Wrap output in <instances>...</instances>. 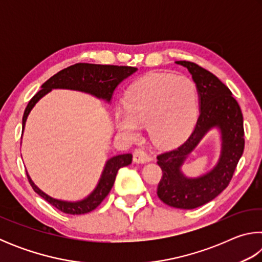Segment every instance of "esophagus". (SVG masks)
<instances>
[{"label": "esophagus", "instance_id": "obj_1", "mask_svg": "<svg viewBox=\"0 0 262 262\" xmlns=\"http://www.w3.org/2000/svg\"><path fill=\"white\" fill-rule=\"evenodd\" d=\"M133 156H134V162L136 163H149L150 161H152L154 156L151 154H149L148 151H145L144 149H135L134 152H133Z\"/></svg>", "mask_w": 262, "mask_h": 262}]
</instances>
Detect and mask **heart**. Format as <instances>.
<instances>
[{
  "label": "heart",
  "instance_id": "obj_1",
  "mask_svg": "<svg viewBox=\"0 0 262 262\" xmlns=\"http://www.w3.org/2000/svg\"><path fill=\"white\" fill-rule=\"evenodd\" d=\"M196 88L192 79L166 73H150L135 81L125 94L126 111L115 113L119 130L139 134V125L148 126L158 145L178 143L192 128L196 115Z\"/></svg>",
  "mask_w": 262,
  "mask_h": 262
}]
</instances>
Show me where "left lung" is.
<instances>
[{"label":"left lung","mask_w":262,"mask_h":262,"mask_svg":"<svg viewBox=\"0 0 262 262\" xmlns=\"http://www.w3.org/2000/svg\"><path fill=\"white\" fill-rule=\"evenodd\" d=\"M176 63L187 68L196 83L200 114L192 134L183 144L157 156V164L162 168L157 195L167 206L194 209L214 200L231 181L245 147L243 113L232 92L214 74L194 62L177 61ZM212 126H219L222 133V155L219 164L211 172L200 179H185L180 172V166Z\"/></svg>","instance_id":"8db88e82"}]
</instances>
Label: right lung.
Listing matches in <instances>:
<instances>
[{
    "mask_svg": "<svg viewBox=\"0 0 262 262\" xmlns=\"http://www.w3.org/2000/svg\"><path fill=\"white\" fill-rule=\"evenodd\" d=\"M137 68L128 67V66H110V64H94V63H76L70 66L61 72L55 74L50 79L42 84L41 90L35 94L32 99L29 101L28 106L24 111L23 115V129L25 126V121L28 119L30 111L32 110L35 103L41 98V97L48 94L52 89H72V90H78L83 92H88L98 98H103L110 101L112 95L119 84L123 79L134 74ZM133 156L132 154L119 155V156L112 157L106 163L105 168L101 174L99 184L96 189L89 195L86 199L78 202H66L60 201L56 199L48 196L47 194L41 192L32 180L30 179L29 174L28 179L30 185L32 186L33 190L54 206L56 209L70 215H82L95 210L104 199L107 196L111 188L113 187L115 177H117L118 170L120 167L129 165L132 163Z\"/></svg>",
    "mask_w": 262,
    "mask_h": 262,
    "instance_id": "obj_1",
    "label": "right lung"
}]
</instances>
